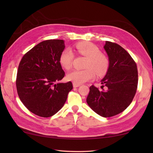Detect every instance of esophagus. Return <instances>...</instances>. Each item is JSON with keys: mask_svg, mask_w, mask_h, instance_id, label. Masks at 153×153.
<instances>
[{"mask_svg": "<svg viewBox=\"0 0 153 153\" xmlns=\"http://www.w3.org/2000/svg\"><path fill=\"white\" fill-rule=\"evenodd\" d=\"M73 86L74 87H78L80 86V84H77V83H73Z\"/></svg>", "mask_w": 153, "mask_h": 153, "instance_id": "1", "label": "esophagus"}]
</instances>
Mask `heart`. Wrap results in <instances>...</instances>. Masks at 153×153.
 <instances>
[{
    "instance_id": "obj_1",
    "label": "heart",
    "mask_w": 153,
    "mask_h": 153,
    "mask_svg": "<svg viewBox=\"0 0 153 153\" xmlns=\"http://www.w3.org/2000/svg\"><path fill=\"white\" fill-rule=\"evenodd\" d=\"M78 53L87 58L85 70H74L67 75V79L74 83L81 84L94 79L95 74L98 76L105 75L109 68L108 58L101 53L100 49L90 42H82L76 45ZM75 55L70 48L64 50L60 56V63L66 70L72 66Z\"/></svg>"
}]
</instances>
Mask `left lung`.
Wrapping results in <instances>:
<instances>
[{
  "label": "left lung",
  "mask_w": 153,
  "mask_h": 153,
  "mask_svg": "<svg viewBox=\"0 0 153 153\" xmlns=\"http://www.w3.org/2000/svg\"><path fill=\"white\" fill-rule=\"evenodd\" d=\"M109 68L101 80V89L90 87L87 102L94 112L105 118L118 114L132 102L138 84L137 64L118 44L106 41Z\"/></svg>",
  "instance_id": "1"
}]
</instances>
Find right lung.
Returning a JSON list of instances; mask_svg holds the SVG:
<instances>
[{
    "label": "right lung",
    "mask_w": 153,
    "mask_h": 153,
    "mask_svg": "<svg viewBox=\"0 0 153 153\" xmlns=\"http://www.w3.org/2000/svg\"><path fill=\"white\" fill-rule=\"evenodd\" d=\"M60 39L41 42L22 57L16 85L19 99L32 113L43 118L55 114L62 108L72 83H58L65 72L60 63L64 49Z\"/></svg>",
    "instance_id": "obj_1"
}]
</instances>
